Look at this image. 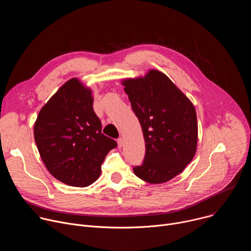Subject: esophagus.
Here are the masks:
<instances>
[{
	"mask_svg": "<svg viewBox=\"0 0 251 251\" xmlns=\"http://www.w3.org/2000/svg\"><path fill=\"white\" fill-rule=\"evenodd\" d=\"M117 143H118V147L121 148V147L123 146V139H122V138H119V139L117 140Z\"/></svg>",
	"mask_w": 251,
	"mask_h": 251,
	"instance_id": "1",
	"label": "esophagus"
}]
</instances>
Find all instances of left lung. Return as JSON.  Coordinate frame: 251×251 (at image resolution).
<instances>
[{"label": "left lung", "mask_w": 251, "mask_h": 251, "mask_svg": "<svg viewBox=\"0 0 251 251\" xmlns=\"http://www.w3.org/2000/svg\"><path fill=\"white\" fill-rule=\"evenodd\" d=\"M124 90L139 119L145 140V157L133 167L150 184L170 181L193 160L198 143L197 113L190 99L158 70L143 78L126 79Z\"/></svg>", "instance_id": "left-lung-1"}]
</instances>
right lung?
<instances>
[{
    "label": "right lung",
    "mask_w": 251,
    "mask_h": 251,
    "mask_svg": "<svg viewBox=\"0 0 251 251\" xmlns=\"http://www.w3.org/2000/svg\"><path fill=\"white\" fill-rule=\"evenodd\" d=\"M33 134L49 172L73 187L94 183L106 155L117 147L115 140L101 132L91 90L76 78L65 82L43 107Z\"/></svg>",
    "instance_id": "right-lung-1"
}]
</instances>
